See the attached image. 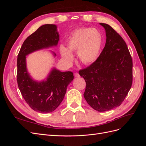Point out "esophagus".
<instances>
[{"mask_svg": "<svg viewBox=\"0 0 146 146\" xmlns=\"http://www.w3.org/2000/svg\"><path fill=\"white\" fill-rule=\"evenodd\" d=\"M74 76H75V77H80V74H79L78 72H76L74 74Z\"/></svg>", "mask_w": 146, "mask_h": 146, "instance_id": "34e87169", "label": "esophagus"}]
</instances>
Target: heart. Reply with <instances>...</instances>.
I'll return each instance as SVG.
<instances>
[{
	"label": "heart",
	"instance_id": "b5f03b06",
	"mask_svg": "<svg viewBox=\"0 0 146 146\" xmlns=\"http://www.w3.org/2000/svg\"><path fill=\"white\" fill-rule=\"evenodd\" d=\"M67 48L60 46V52L63 60L71 63L77 52L78 58L83 64H90L97 60L102 45V36L98 30L83 27L77 29L70 33L66 40Z\"/></svg>",
	"mask_w": 146,
	"mask_h": 146
}]
</instances>
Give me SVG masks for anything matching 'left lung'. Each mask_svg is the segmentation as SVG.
Instances as JSON below:
<instances>
[{
	"label": "left lung",
	"instance_id": "obj_1",
	"mask_svg": "<svg viewBox=\"0 0 146 146\" xmlns=\"http://www.w3.org/2000/svg\"><path fill=\"white\" fill-rule=\"evenodd\" d=\"M106 32L102 52L93 63L79 70L86 82L84 98L99 112L119 107L130 91L133 62L125 42L111 26L100 23Z\"/></svg>",
	"mask_w": 146,
	"mask_h": 146
}]
</instances>
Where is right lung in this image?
Returning a JSON list of instances; mask_svg holds the SVG:
<instances>
[{
	"label": "right lung",
	"mask_w": 146,
	"mask_h": 146,
	"mask_svg": "<svg viewBox=\"0 0 146 146\" xmlns=\"http://www.w3.org/2000/svg\"><path fill=\"white\" fill-rule=\"evenodd\" d=\"M60 39L56 25L45 24L27 38L17 55V82L26 102L35 111L42 113L54 111L63 100L69 84L74 79L70 71L61 72L53 68L46 80L35 81L26 66V56L43 48L56 46ZM54 56L56 54L53 52Z\"/></svg>",
	"instance_id": "1"
}]
</instances>
